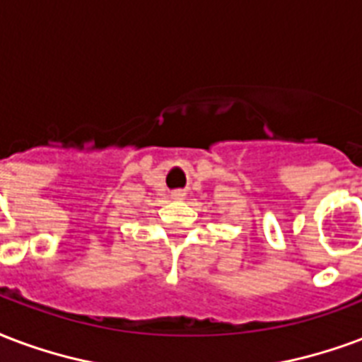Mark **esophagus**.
<instances>
[{
    "instance_id": "1",
    "label": "esophagus",
    "mask_w": 362,
    "mask_h": 362,
    "mask_svg": "<svg viewBox=\"0 0 362 362\" xmlns=\"http://www.w3.org/2000/svg\"><path fill=\"white\" fill-rule=\"evenodd\" d=\"M184 195H186V194H184L182 189H174V192H173L174 199H184Z\"/></svg>"
}]
</instances>
